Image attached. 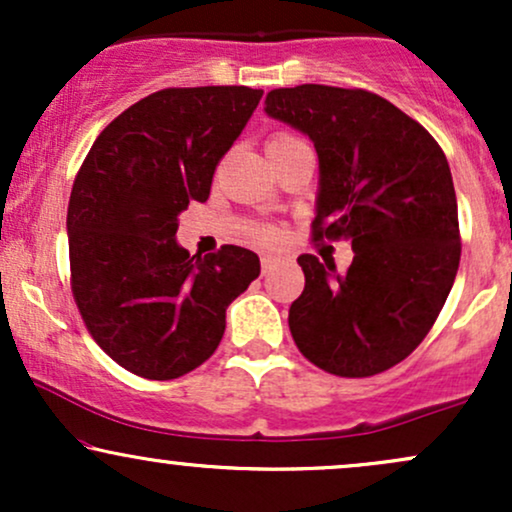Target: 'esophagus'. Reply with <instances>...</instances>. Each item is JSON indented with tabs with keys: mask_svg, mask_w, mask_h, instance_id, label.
Instances as JSON below:
<instances>
[{
	"mask_svg": "<svg viewBox=\"0 0 512 512\" xmlns=\"http://www.w3.org/2000/svg\"><path fill=\"white\" fill-rule=\"evenodd\" d=\"M286 257L284 255H262V272L267 274L269 269L274 267V264H279V262H284Z\"/></svg>",
	"mask_w": 512,
	"mask_h": 512,
	"instance_id": "esophagus-1",
	"label": "esophagus"
}]
</instances>
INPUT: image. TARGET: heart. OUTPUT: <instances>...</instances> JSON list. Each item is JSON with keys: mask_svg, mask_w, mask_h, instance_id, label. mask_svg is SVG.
<instances>
[{"mask_svg": "<svg viewBox=\"0 0 512 512\" xmlns=\"http://www.w3.org/2000/svg\"><path fill=\"white\" fill-rule=\"evenodd\" d=\"M298 142H301V139L293 137V134H274V137L267 142V151L286 149V146L298 144ZM252 238H255L257 243H272V240H276V231L269 226H255L252 228Z\"/></svg>", "mask_w": 512, "mask_h": 512, "instance_id": "obj_1", "label": "heart"}]
</instances>
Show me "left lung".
<instances>
[{
    "label": "left lung",
    "instance_id": "obj_1",
    "mask_svg": "<svg viewBox=\"0 0 512 512\" xmlns=\"http://www.w3.org/2000/svg\"><path fill=\"white\" fill-rule=\"evenodd\" d=\"M264 113L315 144L313 238L354 250L344 274L298 257L305 289L289 310L293 342L332 375L383 373L424 342L460 267L448 158L419 122L363 88H274Z\"/></svg>",
    "mask_w": 512,
    "mask_h": 512
}]
</instances>
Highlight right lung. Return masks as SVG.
Masks as SVG:
<instances>
[{
  "mask_svg": "<svg viewBox=\"0 0 512 512\" xmlns=\"http://www.w3.org/2000/svg\"><path fill=\"white\" fill-rule=\"evenodd\" d=\"M260 88H163L98 134L67 209L76 308L122 368L173 380L202 366L226 308L260 276V257L180 248L178 216L207 202L211 178L260 103Z\"/></svg>",
  "mask_w": 512,
  "mask_h": 512,
  "instance_id": "right-lung-1",
  "label": "right lung"
}]
</instances>
